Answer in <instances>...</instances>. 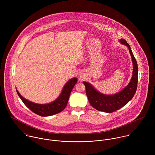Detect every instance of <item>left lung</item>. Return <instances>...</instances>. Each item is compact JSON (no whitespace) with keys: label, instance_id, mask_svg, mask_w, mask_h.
Listing matches in <instances>:
<instances>
[{"label":"left lung","instance_id":"left-lung-1","mask_svg":"<svg viewBox=\"0 0 155 155\" xmlns=\"http://www.w3.org/2000/svg\"><path fill=\"white\" fill-rule=\"evenodd\" d=\"M120 42L122 44L127 46L129 49L133 63V76L129 84L123 90L114 95H104L99 92L88 82H84L85 86L86 94L88 97L90 104L96 110L112 113L117 110L126 105L135 94L138 84V65L133 55L131 47L127 41L121 39Z\"/></svg>","mask_w":155,"mask_h":155}]
</instances>
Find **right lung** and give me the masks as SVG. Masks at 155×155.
I'll use <instances>...</instances> for the list:
<instances>
[{"instance_id":"1","label":"right lung","mask_w":155,"mask_h":155,"mask_svg":"<svg viewBox=\"0 0 155 155\" xmlns=\"http://www.w3.org/2000/svg\"><path fill=\"white\" fill-rule=\"evenodd\" d=\"M77 81L78 79L76 78L69 80L64 85L61 94L57 100L46 104H39L32 103L22 97L17 90V92L24 104L30 110L41 116H48L57 114L66 108L70 93L77 83Z\"/></svg>"}]
</instances>
